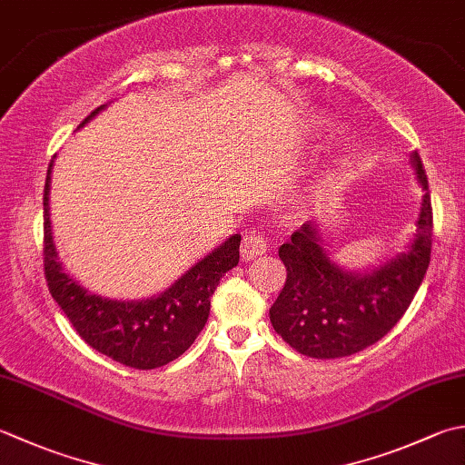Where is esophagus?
Returning <instances> with one entry per match:
<instances>
[{
    "label": "esophagus",
    "instance_id": "obj_1",
    "mask_svg": "<svg viewBox=\"0 0 465 465\" xmlns=\"http://www.w3.org/2000/svg\"><path fill=\"white\" fill-rule=\"evenodd\" d=\"M266 250H268V240L263 233L250 232L243 235V242H242V258L243 260L260 258L266 253Z\"/></svg>",
    "mask_w": 465,
    "mask_h": 465
}]
</instances>
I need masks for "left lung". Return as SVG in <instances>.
<instances>
[{
  "mask_svg": "<svg viewBox=\"0 0 465 465\" xmlns=\"http://www.w3.org/2000/svg\"><path fill=\"white\" fill-rule=\"evenodd\" d=\"M411 161L425 195L417 235L401 256L371 274H349L326 256L312 222L280 245L286 284L270 308V321L300 354L349 357L383 339L411 304L430 266L433 235L431 195L420 153L413 151Z\"/></svg>",
  "mask_w": 465,
  "mask_h": 465,
  "instance_id": "8db88e82",
  "label": "left lung"
}]
</instances>
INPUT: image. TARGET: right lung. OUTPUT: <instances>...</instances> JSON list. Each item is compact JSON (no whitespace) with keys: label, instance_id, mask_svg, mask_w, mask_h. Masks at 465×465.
Instances as JSON below:
<instances>
[{"label":"right lung","instance_id":"add662e5","mask_svg":"<svg viewBox=\"0 0 465 465\" xmlns=\"http://www.w3.org/2000/svg\"><path fill=\"white\" fill-rule=\"evenodd\" d=\"M103 108L104 104L90 113L84 123ZM50 173L52 163L44 187V274L52 298L80 339L121 365L143 371L163 367L181 357L203 331L212 306L209 298L222 276L238 266L242 235H232L159 296L141 302L100 298L70 278L58 262L50 227Z\"/></svg>","mask_w":465,"mask_h":465}]
</instances>
